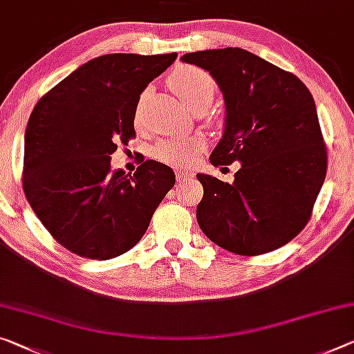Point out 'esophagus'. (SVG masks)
Wrapping results in <instances>:
<instances>
[{
	"instance_id": "obj_1",
	"label": "esophagus",
	"mask_w": 354,
	"mask_h": 354,
	"mask_svg": "<svg viewBox=\"0 0 354 354\" xmlns=\"http://www.w3.org/2000/svg\"><path fill=\"white\" fill-rule=\"evenodd\" d=\"M194 176L192 171H187V169H180L177 171V182H185V180H189Z\"/></svg>"
}]
</instances>
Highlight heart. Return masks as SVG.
Listing matches in <instances>:
<instances>
[{"mask_svg": "<svg viewBox=\"0 0 354 354\" xmlns=\"http://www.w3.org/2000/svg\"><path fill=\"white\" fill-rule=\"evenodd\" d=\"M169 84L178 97L189 109L207 104L210 106L215 96V80L207 71L196 66H180L177 68L169 77ZM203 149V142L199 139H166L155 145L153 155L160 161L169 165H187Z\"/></svg>", "mask_w": 354, "mask_h": 354, "instance_id": "1", "label": "heart"}]
</instances>
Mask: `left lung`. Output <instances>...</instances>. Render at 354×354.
Segmentation results:
<instances>
[{
  "instance_id": "8db88e82",
  "label": "left lung",
  "mask_w": 354,
  "mask_h": 354,
  "mask_svg": "<svg viewBox=\"0 0 354 354\" xmlns=\"http://www.w3.org/2000/svg\"><path fill=\"white\" fill-rule=\"evenodd\" d=\"M180 59L209 71L225 100L210 162H241L232 183L196 174L204 188L199 227L218 247L247 257L285 245L307 225L328 169L312 93L295 74L239 47Z\"/></svg>"
}]
</instances>
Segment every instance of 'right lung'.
<instances>
[{"label":"right lung","mask_w":354,"mask_h":354,"mask_svg":"<svg viewBox=\"0 0 354 354\" xmlns=\"http://www.w3.org/2000/svg\"><path fill=\"white\" fill-rule=\"evenodd\" d=\"M177 53H109L73 71L37 101L25 131L24 192L64 248L91 259L120 257L144 236L176 183L169 166L140 160L112 169L117 144L134 138L140 93Z\"/></svg>","instance_id":"obj_1"}]
</instances>
